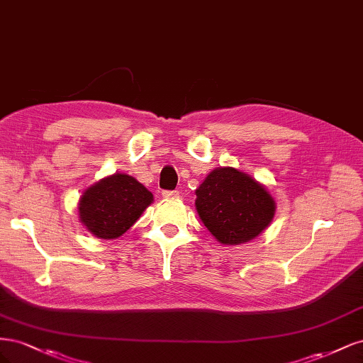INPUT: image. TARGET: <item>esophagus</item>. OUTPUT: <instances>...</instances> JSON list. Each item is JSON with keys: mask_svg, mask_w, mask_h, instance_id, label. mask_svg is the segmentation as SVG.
Returning a JSON list of instances; mask_svg holds the SVG:
<instances>
[{"mask_svg": "<svg viewBox=\"0 0 363 363\" xmlns=\"http://www.w3.org/2000/svg\"><path fill=\"white\" fill-rule=\"evenodd\" d=\"M162 196H163V199H167V200L179 199V191H163Z\"/></svg>", "mask_w": 363, "mask_h": 363, "instance_id": "esophagus-1", "label": "esophagus"}]
</instances>
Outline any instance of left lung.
I'll return each instance as SVG.
<instances>
[{
  "label": "left lung",
  "mask_w": 363,
  "mask_h": 363,
  "mask_svg": "<svg viewBox=\"0 0 363 363\" xmlns=\"http://www.w3.org/2000/svg\"><path fill=\"white\" fill-rule=\"evenodd\" d=\"M195 194L200 219L224 245L250 242L276 213V201L265 186L232 167L213 169Z\"/></svg>",
  "instance_id": "1"
}]
</instances>
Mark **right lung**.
Listing matches in <instances>:
<instances>
[{"instance_id": "obj_1", "label": "right lung", "mask_w": 363, "mask_h": 363, "mask_svg": "<svg viewBox=\"0 0 363 363\" xmlns=\"http://www.w3.org/2000/svg\"><path fill=\"white\" fill-rule=\"evenodd\" d=\"M152 203V194L135 177L116 172L87 188L79 203L82 224L100 239H116Z\"/></svg>"}]
</instances>
